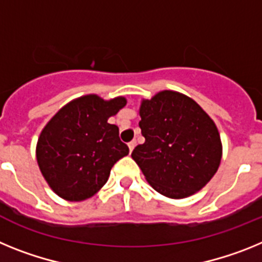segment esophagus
Returning a JSON list of instances; mask_svg holds the SVG:
<instances>
[{
	"mask_svg": "<svg viewBox=\"0 0 262 262\" xmlns=\"http://www.w3.org/2000/svg\"><path fill=\"white\" fill-rule=\"evenodd\" d=\"M128 146H129V150H130V153H132L134 147H136V141H130V142L128 144Z\"/></svg>",
	"mask_w": 262,
	"mask_h": 262,
	"instance_id": "1",
	"label": "esophagus"
}]
</instances>
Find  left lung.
Returning <instances> with one entry per match:
<instances>
[{
    "mask_svg": "<svg viewBox=\"0 0 262 262\" xmlns=\"http://www.w3.org/2000/svg\"><path fill=\"white\" fill-rule=\"evenodd\" d=\"M140 116L145 142L134 147L132 158L149 185L171 199L202 190L222 161V141L212 118L175 91L142 100Z\"/></svg>",
    "mask_w": 262,
    "mask_h": 262,
    "instance_id": "left-lung-1",
    "label": "left lung"
}]
</instances>
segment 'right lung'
<instances>
[{"label": "right lung", "mask_w": 262, "mask_h": 262, "mask_svg": "<svg viewBox=\"0 0 262 262\" xmlns=\"http://www.w3.org/2000/svg\"><path fill=\"white\" fill-rule=\"evenodd\" d=\"M126 105L122 96L85 95L66 104L40 132L36 161L51 190L70 202L93 196L129 147L108 118Z\"/></svg>", "instance_id": "right-lung-1"}]
</instances>
